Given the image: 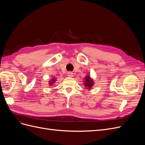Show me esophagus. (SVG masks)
<instances>
[{
	"instance_id": "34e87169",
	"label": "esophagus",
	"mask_w": 145,
	"mask_h": 145,
	"mask_svg": "<svg viewBox=\"0 0 145 145\" xmlns=\"http://www.w3.org/2000/svg\"><path fill=\"white\" fill-rule=\"evenodd\" d=\"M68 75L69 77H72L73 76V73L72 72H68Z\"/></svg>"
}]
</instances>
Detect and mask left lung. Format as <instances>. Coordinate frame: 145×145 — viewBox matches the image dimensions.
Segmentation results:
<instances>
[{
    "label": "left lung",
    "mask_w": 145,
    "mask_h": 145,
    "mask_svg": "<svg viewBox=\"0 0 145 145\" xmlns=\"http://www.w3.org/2000/svg\"><path fill=\"white\" fill-rule=\"evenodd\" d=\"M85 85L86 87H88V89H90L93 86V82L92 80L90 77L89 76H87L85 78Z\"/></svg>",
    "instance_id": "obj_1"
}]
</instances>
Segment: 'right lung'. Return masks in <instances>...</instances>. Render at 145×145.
Masks as SVG:
<instances>
[{"instance_id": "obj_1", "label": "right lung", "mask_w": 145, "mask_h": 145, "mask_svg": "<svg viewBox=\"0 0 145 145\" xmlns=\"http://www.w3.org/2000/svg\"><path fill=\"white\" fill-rule=\"evenodd\" d=\"M54 81H55V80H54V79H52V82H52V83H54ZM52 83H51V84H50V85H52Z\"/></svg>"}]
</instances>
